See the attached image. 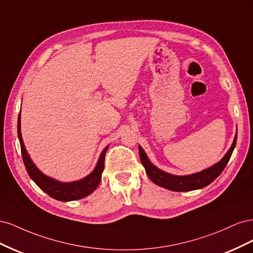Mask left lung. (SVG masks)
<instances>
[{
  "label": "left lung",
  "mask_w": 253,
  "mask_h": 253,
  "mask_svg": "<svg viewBox=\"0 0 253 253\" xmlns=\"http://www.w3.org/2000/svg\"><path fill=\"white\" fill-rule=\"evenodd\" d=\"M237 133L235 135V138L231 148L229 149L227 154L223 157L219 163L214 165L213 167L206 169L200 173L191 174L187 176H176L169 173H166L162 170L157 169L155 166H153L149 160L147 154H145L142 148L139 145V157L141 160V164L144 167L145 172H147L150 179L155 182L156 185L169 189L171 191H176V192H183V191H192L196 189H202L206 186H208L214 179L217 178L220 173L224 171L225 167L227 166L229 159H230L232 152L235 148L236 144Z\"/></svg>",
  "instance_id": "8db88e82"
}]
</instances>
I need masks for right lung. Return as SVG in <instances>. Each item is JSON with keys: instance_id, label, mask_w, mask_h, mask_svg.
I'll return each instance as SVG.
<instances>
[{"instance_id": "obj_1", "label": "right lung", "mask_w": 253, "mask_h": 253, "mask_svg": "<svg viewBox=\"0 0 253 253\" xmlns=\"http://www.w3.org/2000/svg\"><path fill=\"white\" fill-rule=\"evenodd\" d=\"M21 119L20 115L18 117V136L21 144V153L22 158L24 162L26 171L40 189H42L45 193H47L50 197L61 202H70L80 200V198L89 195L93 191L98 187L101 180V174L104 169V157L105 153L108 151L109 147H105L102 151L100 157H99L98 164L95 168V170L91 172L85 178H83L78 181L74 182H60L52 178L47 177L42 174L37 169L32 159L29 158L27 152L25 150L24 143H23L22 135H21Z\"/></svg>"}]
</instances>
